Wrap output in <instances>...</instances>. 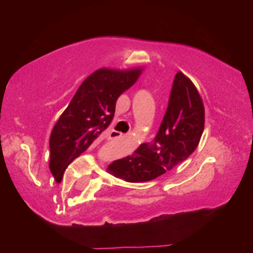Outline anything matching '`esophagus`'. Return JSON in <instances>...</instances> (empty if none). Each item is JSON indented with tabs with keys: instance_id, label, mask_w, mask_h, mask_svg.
<instances>
[{
	"instance_id": "esophagus-1",
	"label": "esophagus",
	"mask_w": 253,
	"mask_h": 253,
	"mask_svg": "<svg viewBox=\"0 0 253 253\" xmlns=\"http://www.w3.org/2000/svg\"><path fill=\"white\" fill-rule=\"evenodd\" d=\"M121 136H123V133L121 132H118V130H112V132H110L109 138L110 139H119V138H121Z\"/></svg>"
}]
</instances>
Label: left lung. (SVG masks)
<instances>
[{"label":"left lung","mask_w":253,"mask_h":253,"mask_svg":"<svg viewBox=\"0 0 253 253\" xmlns=\"http://www.w3.org/2000/svg\"><path fill=\"white\" fill-rule=\"evenodd\" d=\"M205 128V107L194 83L177 72L167 112L152 143L141 144L130 156L108 167L112 175L139 183L172 170L195 151Z\"/></svg>","instance_id":"8db88e82"}]
</instances>
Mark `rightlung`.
Returning a JSON list of instances; mask_svg holds the SVG:
<instances>
[{
  "label": "right lung",
  "mask_w": 253,
  "mask_h": 253,
  "mask_svg": "<svg viewBox=\"0 0 253 253\" xmlns=\"http://www.w3.org/2000/svg\"><path fill=\"white\" fill-rule=\"evenodd\" d=\"M140 74L141 69H100L81 84L50 136V170L57 181L63 178L75 158L106 133L114 118L118 97Z\"/></svg>",
  "instance_id": "right-lung-1"
}]
</instances>
